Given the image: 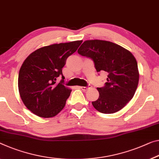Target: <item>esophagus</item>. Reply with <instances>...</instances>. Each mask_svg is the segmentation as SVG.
<instances>
[{
    "mask_svg": "<svg viewBox=\"0 0 159 159\" xmlns=\"http://www.w3.org/2000/svg\"><path fill=\"white\" fill-rule=\"evenodd\" d=\"M80 89H81L82 90H83V91H87V90H88L89 89V88H91V86H88V87H80Z\"/></svg>",
    "mask_w": 159,
    "mask_h": 159,
    "instance_id": "1",
    "label": "esophagus"
}]
</instances>
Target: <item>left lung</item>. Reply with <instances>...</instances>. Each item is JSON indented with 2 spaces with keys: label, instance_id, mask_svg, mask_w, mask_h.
Returning a JSON list of instances; mask_svg holds the SVG:
<instances>
[{
  "label": "left lung",
  "instance_id": "8db88e82",
  "mask_svg": "<svg viewBox=\"0 0 159 159\" xmlns=\"http://www.w3.org/2000/svg\"><path fill=\"white\" fill-rule=\"evenodd\" d=\"M78 53L93 60L97 72L108 73L104 87L97 88L99 99L92 104L97 111L112 114L121 110L133 98L139 72L136 58L130 51L109 41L85 40Z\"/></svg>",
  "mask_w": 159,
  "mask_h": 159
}]
</instances>
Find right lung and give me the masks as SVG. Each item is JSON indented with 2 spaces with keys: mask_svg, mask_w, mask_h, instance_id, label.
<instances>
[{
  "mask_svg": "<svg viewBox=\"0 0 159 159\" xmlns=\"http://www.w3.org/2000/svg\"><path fill=\"white\" fill-rule=\"evenodd\" d=\"M82 40L52 44L34 51L22 65L18 90L23 104L31 112L43 118L54 117L62 110L72 89L65 85L62 69L66 60L76 52ZM63 80L56 84L57 78Z\"/></svg>",
  "mask_w": 159,
  "mask_h": 159,
  "instance_id": "right-lung-1",
  "label": "right lung"
}]
</instances>
